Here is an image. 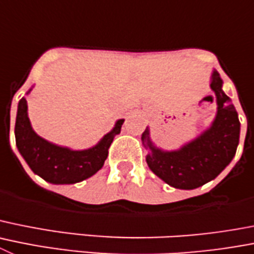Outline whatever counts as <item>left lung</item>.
<instances>
[{
  "instance_id": "obj_1",
  "label": "left lung",
  "mask_w": 254,
  "mask_h": 254,
  "mask_svg": "<svg viewBox=\"0 0 254 254\" xmlns=\"http://www.w3.org/2000/svg\"><path fill=\"white\" fill-rule=\"evenodd\" d=\"M219 73L211 74L210 88L217 95L218 111L210 128L178 151H162L150 139L145 129L142 142L150 148L146 156L155 175L176 189L191 190L217 178L230 164L239 143L241 123L230 98L223 92Z\"/></svg>"
}]
</instances>
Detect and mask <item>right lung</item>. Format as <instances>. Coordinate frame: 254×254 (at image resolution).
<instances>
[{
	"mask_svg": "<svg viewBox=\"0 0 254 254\" xmlns=\"http://www.w3.org/2000/svg\"><path fill=\"white\" fill-rule=\"evenodd\" d=\"M125 120H118L115 128L88 150L73 151L60 147L37 136L27 117L26 98H21L16 116V146L21 156L36 175L51 184H75L94 175L102 169L108 148L121 132Z\"/></svg>",
	"mask_w": 254,
	"mask_h": 254,
	"instance_id": "add662e5",
	"label": "right lung"
}]
</instances>
